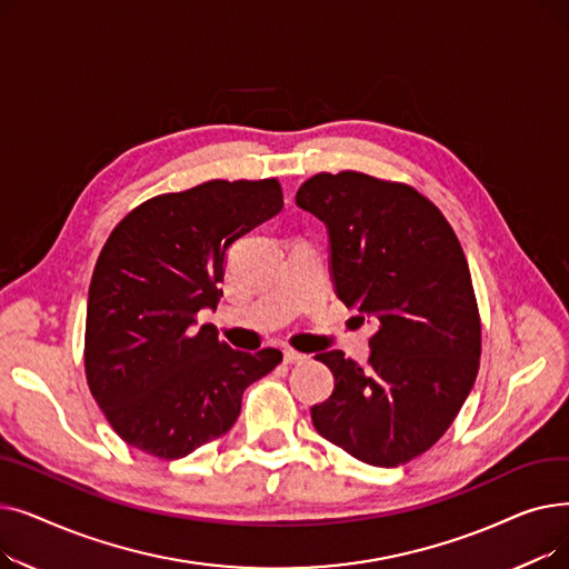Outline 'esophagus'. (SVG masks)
<instances>
[{"mask_svg": "<svg viewBox=\"0 0 569 569\" xmlns=\"http://www.w3.org/2000/svg\"><path fill=\"white\" fill-rule=\"evenodd\" d=\"M307 360L305 352H297V350H283V362L286 365H302Z\"/></svg>", "mask_w": 569, "mask_h": 569, "instance_id": "34e87169", "label": "esophagus"}]
</instances>
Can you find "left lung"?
<instances>
[{
	"label": "left lung",
	"mask_w": 569,
	"mask_h": 569,
	"mask_svg": "<svg viewBox=\"0 0 569 569\" xmlns=\"http://www.w3.org/2000/svg\"><path fill=\"white\" fill-rule=\"evenodd\" d=\"M295 200L330 232L339 300L378 325L367 367L341 350L316 357L335 373V392L311 408L313 427L365 463L403 466L450 429L480 369L463 249L440 209L401 182L318 172Z\"/></svg>",
	"instance_id": "1"
}]
</instances>
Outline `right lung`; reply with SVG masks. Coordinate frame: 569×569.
Listing matches in <instances>:
<instances>
[{
  "instance_id": "add662e5",
  "label": "right lung",
  "mask_w": 569,
  "mask_h": 569,
  "mask_svg": "<svg viewBox=\"0 0 569 569\" xmlns=\"http://www.w3.org/2000/svg\"><path fill=\"white\" fill-rule=\"evenodd\" d=\"M279 179H212L149 198L114 226L87 297L84 376L114 433L182 459L230 431L247 387L283 355L232 350L200 309L221 300L234 239L281 212Z\"/></svg>"
}]
</instances>
